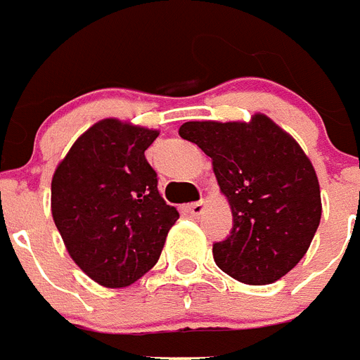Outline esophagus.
<instances>
[{"instance_id":"1","label":"esophagus","mask_w":360,"mask_h":360,"mask_svg":"<svg viewBox=\"0 0 360 360\" xmlns=\"http://www.w3.org/2000/svg\"><path fill=\"white\" fill-rule=\"evenodd\" d=\"M204 206H206V202H204L202 198H200V200H197V202H191L188 206V210H189V214L191 215H195V217H197V215H200L204 212Z\"/></svg>"}]
</instances>
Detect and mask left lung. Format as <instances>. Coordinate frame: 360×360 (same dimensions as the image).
Listing matches in <instances>:
<instances>
[{
  "mask_svg": "<svg viewBox=\"0 0 360 360\" xmlns=\"http://www.w3.org/2000/svg\"><path fill=\"white\" fill-rule=\"evenodd\" d=\"M180 137L212 158L232 208L215 264L236 281L271 284L295 267L321 217L320 184L301 146L266 115L247 122H186Z\"/></svg>",
  "mask_w": 360,
  "mask_h": 360,
  "instance_id": "8db88e82",
  "label": "left lung"
}]
</instances>
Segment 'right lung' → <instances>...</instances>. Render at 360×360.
Here are the masks:
<instances>
[{
	"instance_id": "1",
	"label": "right lung",
	"mask_w": 360,
	"mask_h": 360,
	"mask_svg": "<svg viewBox=\"0 0 360 360\" xmlns=\"http://www.w3.org/2000/svg\"><path fill=\"white\" fill-rule=\"evenodd\" d=\"M156 130L100 120L72 145L51 180V215L89 277L124 288L154 267L180 217L158 191L145 150Z\"/></svg>"
}]
</instances>
